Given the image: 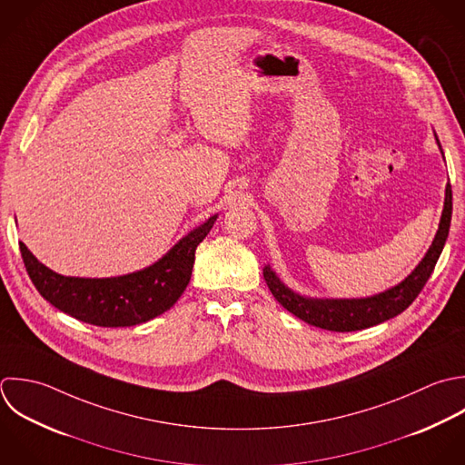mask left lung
Returning <instances> with one entry per match:
<instances>
[{"instance_id": "1", "label": "left lung", "mask_w": 465, "mask_h": 465, "mask_svg": "<svg viewBox=\"0 0 465 465\" xmlns=\"http://www.w3.org/2000/svg\"><path fill=\"white\" fill-rule=\"evenodd\" d=\"M435 139L442 152L437 134H435ZM451 213H453V193H451V184H448L439 230L424 259L402 282L388 288L386 292L375 293L371 297H361V299L306 297L293 292L290 286H286L279 279V275L272 270L270 264L262 268L264 281L279 304H282L290 313H293L295 317H299L301 321L312 326H317L328 331H357V330L377 326L384 321L397 317L406 308H410V304L419 297V293L426 286L444 250V244L448 241Z\"/></svg>"}]
</instances>
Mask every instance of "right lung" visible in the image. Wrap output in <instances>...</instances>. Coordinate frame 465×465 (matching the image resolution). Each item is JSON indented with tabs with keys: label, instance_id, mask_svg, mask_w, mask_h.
<instances>
[{
	"label": "right lung",
	"instance_id": "right-lung-1",
	"mask_svg": "<svg viewBox=\"0 0 465 465\" xmlns=\"http://www.w3.org/2000/svg\"><path fill=\"white\" fill-rule=\"evenodd\" d=\"M217 217L193 228L153 264L119 277H64L41 264L25 242L19 250L30 281L54 308L86 324L124 328L143 324L179 301L192 277L195 250Z\"/></svg>",
	"mask_w": 465,
	"mask_h": 465
}]
</instances>
